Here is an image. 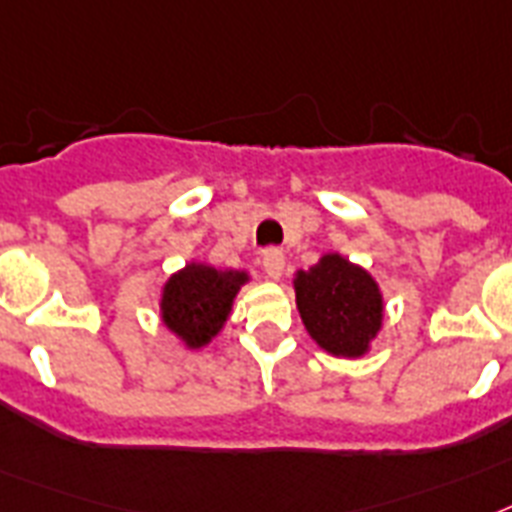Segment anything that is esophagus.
I'll return each mask as SVG.
<instances>
[{"mask_svg": "<svg viewBox=\"0 0 512 512\" xmlns=\"http://www.w3.org/2000/svg\"><path fill=\"white\" fill-rule=\"evenodd\" d=\"M261 266H264V272L269 280H280L282 269H285V256H282V251H277V248H266Z\"/></svg>", "mask_w": 512, "mask_h": 512, "instance_id": "esophagus-1", "label": "esophagus"}]
</instances>
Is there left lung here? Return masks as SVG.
<instances>
[{"mask_svg": "<svg viewBox=\"0 0 512 512\" xmlns=\"http://www.w3.org/2000/svg\"><path fill=\"white\" fill-rule=\"evenodd\" d=\"M295 306L311 340L337 358L366 356L384 327V295L363 266L329 251L293 274Z\"/></svg>", "mask_w": 512, "mask_h": 512, "instance_id": "obj_1", "label": "left lung"}]
</instances>
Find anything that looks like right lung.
I'll return each mask as SVG.
<instances>
[{
	"mask_svg": "<svg viewBox=\"0 0 512 512\" xmlns=\"http://www.w3.org/2000/svg\"><path fill=\"white\" fill-rule=\"evenodd\" d=\"M251 282L246 269H217L188 261L159 290V319L185 350L206 348L225 329L240 287Z\"/></svg>",
	"mask_w": 512,
	"mask_h": 512,
	"instance_id": "1",
	"label": "right lung"
}]
</instances>
